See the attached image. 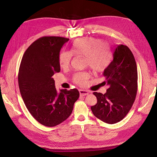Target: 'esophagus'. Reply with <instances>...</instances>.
Segmentation results:
<instances>
[{
  "label": "esophagus",
  "instance_id": "1",
  "mask_svg": "<svg viewBox=\"0 0 157 157\" xmlns=\"http://www.w3.org/2000/svg\"><path fill=\"white\" fill-rule=\"evenodd\" d=\"M79 93H80V96H86V95H88V94H89V92L87 91V90H84L80 89V90H79Z\"/></svg>",
  "mask_w": 157,
  "mask_h": 157
}]
</instances>
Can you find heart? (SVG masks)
I'll use <instances>...</instances> for the list:
<instances>
[{
    "label": "heart",
    "mask_w": 157,
    "mask_h": 157,
    "mask_svg": "<svg viewBox=\"0 0 157 157\" xmlns=\"http://www.w3.org/2000/svg\"><path fill=\"white\" fill-rule=\"evenodd\" d=\"M73 54L85 57L86 65L96 73L105 71L111 62V56L108 46L102 40L94 37H84L75 40L71 52L63 51L59 55L61 67H68L73 60ZM90 78V74L86 72L75 73L73 77L74 82L84 86Z\"/></svg>",
    "instance_id": "b5f03b06"
}]
</instances>
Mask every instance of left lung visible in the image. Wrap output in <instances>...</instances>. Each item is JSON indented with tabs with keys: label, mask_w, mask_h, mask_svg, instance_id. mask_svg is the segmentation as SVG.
Here are the masks:
<instances>
[{
	"label": "left lung",
	"mask_w": 157,
	"mask_h": 157,
	"mask_svg": "<svg viewBox=\"0 0 157 157\" xmlns=\"http://www.w3.org/2000/svg\"><path fill=\"white\" fill-rule=\"evenodd\" d=\"M113 59L103 73L105 94L94 92L97 103L91 107L95 117L107 124H115L130 111L137 91V70L132 52L127 46L119 44L113 49Z\"/></svg>",
	"instance_id": "8db88e82"
}]
</instances>
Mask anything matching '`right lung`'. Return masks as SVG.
Segmentation results:
<instances>
[{
    "label": "right lung",
    "mask_w": 157,
    "mask_h": 157,
    "mask_svg": "<svg viewBox=\"0 0 157 157\" xmlns=\"http://www.w3.org/2000/svg\"><path fill=\"white\" fill-rule=\"evenodd\" d=\"M69 39L46 36L29 46L19 69L18 84L25 105L40 124L53 127L71 115L79 97L77 89L58 93L52 76L60 71L59 52Z\"/></svg>",
    "instance_id": "obj_1"
}]
</instances>
